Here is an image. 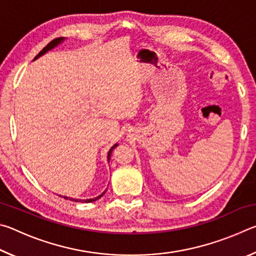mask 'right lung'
<instances>
[{"label":"right lung","mask_w":256,"mask_h":256,"mask_svg":"<svg viewBox=\"0 0 256 256\" xmlns=\"http://www.w3.org/2000/svg\"><path fill=\"white\" fill-rule=\"evenodd\" d=\"M64 40H66V38H63V37H60V38H55V40H52L50 42H48V44H47L44 48H42L40 53H38V55L36 56V58H34V60H37L38 58H40L42 55H44L46 52H48V50H53L54 47H56L58 46V44H60V42H62ZM116 146H118V144H114L112 146V148L110 149V151H108V154H107V160H108V162H110V156H112V150H114ZM106 193V190L105 192H102L100 196H98L97 198H86V200H81V198H68V196H60V198H66V200H70V201H74V202H82V203H90V202H94V201H96V200H98V198H100L104 194Z\"/></svg>","instance_id":"1"}]
</instances>
